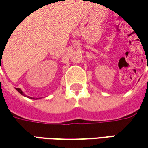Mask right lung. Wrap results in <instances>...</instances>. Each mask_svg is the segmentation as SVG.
<instances>
[{
    "label": "right lung",
    "instance_id": "add662e5",
    "mask_svg": "<svg viewBox=\"0 0 148 148\" xmlns=\"http://www.w3.org/2000/svg\"><path fill=\"white\" fill-rule=\"evenodd\" d=\"M0 65H1V62H0ZM16 90H17V91H18V92L20 93V94H22V95H24V93H23V92H22V91H21V90H20L19 88H16ZM33 99H34V98H33Z\"/></svg>",
    "mask_w": 148,
    "mask_h": 148
}]
</instances>
